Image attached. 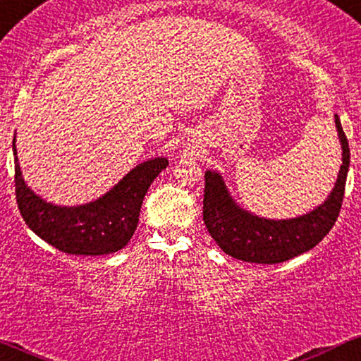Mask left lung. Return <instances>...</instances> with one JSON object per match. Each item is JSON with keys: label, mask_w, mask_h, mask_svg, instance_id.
Segmentation results:
<instances>
[{"label": "left lung", "mask_w": 361, "mask_h": 361, "mask_svg": "<svg viewBox=\"0 0 361 361\" xmlns=\"http://www.w3.org/2000/svg\"><path fill=\"white\" fill-rule=\"evenodd\" d=\"M334 122L343 149L338 180L324 204L300 217L271 221L252 215L235 204L219 173H205L204 222L226 255L250 263H283L312 250L333 229L341 210L350 168V146L338 115H334Z\"/></svg>", "instance_id": "8db88e82"}]
</instances>
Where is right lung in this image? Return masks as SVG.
Returning a JSON list of instances; mask_svg holds the SVG:
<instances>
[{
  "instance_id": "obj_1",
  "label": "right lung",
  "mask_w": 361,
  "mask_h": 361,
  "mask_svg": "<svg viewBox=\"0 0 361 361\" xmlns=\"http://www.w3.org/2000/svg\"><path fill=\"white\" fill-rule=\"evenodd\" d=\"M15 154V195L25 224L45 243L68 255L100 256L122 250L137 229L140 207L166 157L140 163L109 193L80 207L47 204L25 185Z\"/></svg>"
}]
</instances>
